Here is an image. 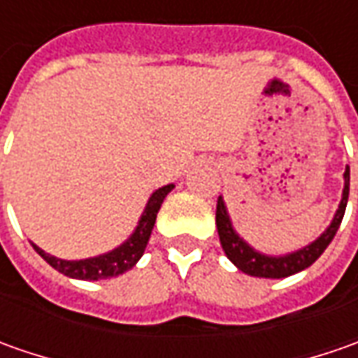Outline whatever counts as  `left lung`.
Wrapping results in <instances>:
<instances>
[{
  "label": "left lung",
  "instance_id": "obj_1",
  "mask_svg": "<svg viewBox=\"0 0 358 358\" xmlns=\"http://www.w3.org/2000/svg\"><path fill=\"white\" fill-rule=\"evenodd\" d=\"M343 179H345V185H343L341 203H338V209L333 215V221L329 223V227L324 229L317 239L310 241L309 245L296 249L293 253L285 255L261 253L255 247H251L235 231L233 221L229 217L227 205H225L223 197H219V201H217V217H215V223H217V233H219L221 247H223V251L227 255L229 261L239 268V271H243L245 275L263 277V279H285V277H291V275L301 273V271L310 267L324 253V249L333 241L335 233L338 231V225L343 221V215H345V209H347V201H349V181H351V169L349 167L345 169Z\"/></svg>",
  "mask_w": 358,
  "mask_h": 358
}]
</instances>
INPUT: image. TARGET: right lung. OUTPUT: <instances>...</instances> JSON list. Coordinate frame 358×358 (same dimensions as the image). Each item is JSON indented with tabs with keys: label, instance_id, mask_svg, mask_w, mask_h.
<instances>
[{
	"label": "right lung",
	"instance_id": "add662e5",
	"mask_svg": "<svg viewBox=\"0 0 358 358\" xmlns=\"http://www.w3.org/2000/svg\"><path fill=\"white\" fill-rule=\"evenodd\" d=\"M173 187L175 185L169 183V185L159 187L157 191L151 193V197L145 205L143 213L137 221V227L133 229V233L119 247L107 251V253L97 255V257H87V259H77V261H67V259H59L55 255L45 253L35 243H31V247L41 255L43 261H48L51 267L63 273L69 279L99 281V279H111V277L123 275L125 271L135 267L137 261L143 257L145 247H147L149 237H151V231H153V225H155L159 209L163 205V199L173 191Z\"/></svg>",
	"mask_w": 358,
	"mask_h": 358
}]
</instances>
